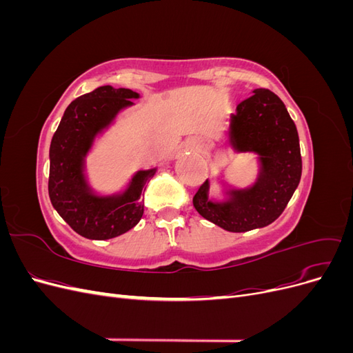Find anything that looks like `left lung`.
Instances as JSON below:
<instances>
[{
	"label": "left lung",
	"mask_w": 353,
	"mask_h": 353,
	"mask_svg": "<svg viewBox=\"0 0 353 353\" xmlns=\"http://www.w3.org/2000/svg\"><path fill=\"white\" fill-rule=\"evenodd\" d=\"M230 143L237 152L259 156L261 172L254 185L230 190L222 203L209 200L205 181L193 197L200 215L215 225L245 232L270 225L290 201L302 175L299 135L284 103L272 91L258 88L237 105L231 114Z\"/></svg>",
	"instance_id": "left-lung-1"
}]
</instances>
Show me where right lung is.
I'll return each instance as SVG.
<instances>
[{
  "label": "right lung",
  "instance_id": "obj_1",
  "mask_svg": "<svg viewBox=\"0 0 353 353\" xmlns=\"http://www.w3.org/2000/svg\"><path fill=\"white\" fill-rule=\"evenodd\" d=\"M140 95L104 85L73 100L50 145L51 205L79 236L108 240L130 231L144 213L143 194L156 169L140 170L122 194L95 196L83 175V160L94 138Z\"/></svg>",
  "mask_w": 353,
  "mask_h": 353
}]
</instances>
